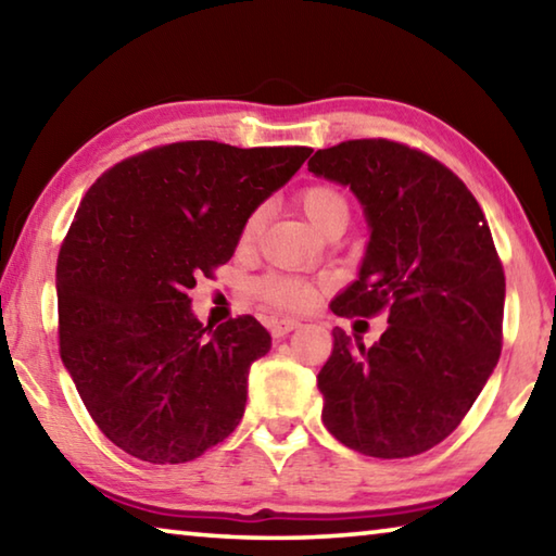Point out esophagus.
Returning a JSON list of instances; mask_svg holds the SVG:
<instances>
[{
	"label": "esophagus",
	"mask_w": 556,
	"mask_h": 556,
	"mask_svg": "<svg viewBox=\"0 0 556 556\" xmlns=\"http://www.w3.org/2000/svg\"><path fill=\"white\" fill-rule=\"evenodd\" d=\"M299 326H301V321H296V318H271L269 331L275 338H285L287 333H291Z\"/></svg>",
	"instance_id": "1"
}]
</instances>
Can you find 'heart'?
I'll list each match as a JSON object with an SVG mask.
<instances>
[{
    "label": "heart",
    "instance_id": "1",
    "mask_svg": "<svg viewBox=\"0 0 556 556\" xmlns=\"http://www.w3.org/2000/svg\"><path fill=\"white\" fill-rule=\"evenodd\" d=\"M299 205L318 232L328 230L333 223H348V215H351L345 195L328 184L306 186L299 193ZM262 225H265V211H250L240 228V248H252L260 240ZM255 294L265 304L281 308V312H304V308H312L316 304L318 285L304 277L267 275L255 281Z\"/></svg>",
    "mask_w": 556,
    "mask_h": 556
}]
</instances>
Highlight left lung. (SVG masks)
<instances>
[{"instance_id":"1","label":"left lung","mask_w":556,"mask_h":556,"mask_svg":"<svg viewBox=\"0 0 556 556\" xmlns=\"http://www.w3.org/2000/svg\"><path fill=\"white\" fill-rule=\"evenodd\" d=\"M308 172L351 186L370 225L361 277L331 312L388 314L370 348L333 328L316 378L324 425L365 456L425 454L460 425L501 357L505 275L491 228L448 166L390 139L318 149Z\"/></svg>"}]
</instances>
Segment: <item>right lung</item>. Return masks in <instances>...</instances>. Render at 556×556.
I'll return each mask as SVG.
<instances>
[{
    "instance_id": "add662e5",
    "label": "right lung",
    "mask_w": 556,
    "mask_h": 556,
    "mask_svg": "<svg viewBox=\"0 0 556 556\" xmlns=\"http://www.w3.org/2000/svg\"><path fill=\"white\" fill-rule=\"evenodd\" d=\"M308 154L174 142L88 188L55 265L59 343L92 421L129 456L186 464L240 425L250 365L271 336L252 316L211 331L188 289L232 257L248 213Z\"/></svg>"
}]
</instances>
